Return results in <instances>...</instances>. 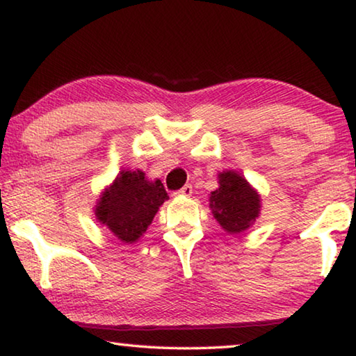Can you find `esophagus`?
Wrapping results in <instances>:
<instances>
[{
	"label": "esophagus",
	"mask_w": 356,
	"mask_h": 356,
	"mask_svg": "<svg viewBox=\"0 0 356 356\" xmlns=\"http://www.w3.org/2000/svg\"><path fill=\"white\" fill-rule=\"evenodd\" d=\"M178 195H184V197H191L192 195V186L191 184H186V186H183L181 189H179L178 192H177Z\"/></svg>",
	"instance_id": "34e87169"
}]
</instances>
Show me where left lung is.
I'll list each match as a JSON object with an SVG mask.
<instances>
[{
    "instance_id": "8db88e82",
    "label": "left lung",
    "mask_w": 356,
    "mask_h": 356,
    "mask_svg": "<svg viewBox=\"0 0 356 356\" xmlns=\"http://www.w3.org/2000/svg\"><path fill=\"white\" fill-rule=\"evenodd\" d=\"M219 188L209 194V208L214 219L230 235H238L252 227L260 216V194L236 170L218 175Z\"/></svg>"
}]
</instances>
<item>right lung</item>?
<instances>
[{
    "label": "right lung",
    "mask_w": 356,
    "mask_h": 356,
    "mask_svg": "<svg viewBox=\"0 0 356 356\" xmlns=\"http://www.w3.org/2000/svg\"><path fill=\"white\" fill-rule=\"evenodd\" d=\"M165 200L161 179L149 181L142 170H121L99 195L95 216L120 241L132 244L143 236Z\"/></svg>",
    "instance_id": "right-lung-1"
}]
</instances>
